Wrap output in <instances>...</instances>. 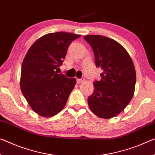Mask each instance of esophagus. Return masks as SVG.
<instances>
[{
    "label": "esophagus",
    "instance_id": "obj_1",
    "mask_svg": "<svg viewBox=\"0 0 155 155\" xmlns=\"http://www.w3.org/2000/svg\"><path fill=\"white\" fill-rule=\"evenodd\" d=\"M84 81V78H81V79H78L77 80V82L78 83V84H80V83L83 82Z\"/></svg>",
    "mask_w": 155,
    "mask_h": 155
}]
</instances>
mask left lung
<instances>
[{
    "label": "left lung",
    "mask_w": 155,
    "mask_h": 155,
    "mask_svg": "<svg viewBox=\"0 0 155 155\" xmlns=\"http://www.w3.org/2000/svg\"><path fill=\"white\" fill-rule=\"evenodd\" d=\"M97 67L103 71L94 82V92L88 97L91 111L100 118H114L124 110L134 96L136 71L132 59L118 42L102 35H86Z\"/></svg>",
    "instance_id": "obj_1"
}]
</instances>
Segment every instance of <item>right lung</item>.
Wrapping results in <instances>:
<instances>
[{"label":"right lung","instance_id":"right-lung-1","mask_svg":"<svg viewBox=\"0 0 155 155\" xmlns=\"http://www.w3.org/2000/svg\"><path fill=\"white\" fill-rule=\"evenodd\" d=\"M80 35L58 32L38 39L28 50L21 66L20 87L32 110L52 117L62 110L76 84L75 78L58 74L70 44Z\"/></svg>","mask_w":155,"mask_h":155}]
</instances>
